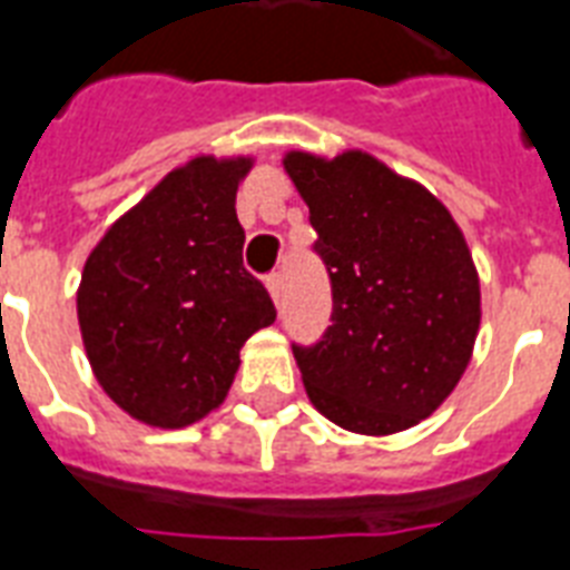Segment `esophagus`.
<instances>
[{
  "label": "esophagus",
  "mask_w": 570,
  "mask_h": 570,
  "mask_svg": "<svg viewBox=\"0 0 570 570\" xmlns=\"http://www.w3.org/2000/svg\"><path fill=\"white\" fill-rule=\"evenodd\" d=\"M266 289H269L272 301H281V293H284V277H281V272H272L269 277H266Z\"/></svg>",
  "instance_id": "obj_1"
}]
</instances>
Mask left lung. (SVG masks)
<instances>
[{
  "instance_id": "left-lung-1",
  "label": "left lung",
  "mask_w": 570,
  "mask_h": 570,
  "mask_svg": "<svg viewBox=\"0 0 570 570\" xmlns=\"http://www.w3.org/2000/svg\"><path fill=\"white\" fill-rule=\"evenodd\" d=\"M331 275V327L293 345L309 401L333 424L390 436L460 383L480 327V281L460 225L433 193L365 151H289Z\"/></svg>"
}]
</instances>
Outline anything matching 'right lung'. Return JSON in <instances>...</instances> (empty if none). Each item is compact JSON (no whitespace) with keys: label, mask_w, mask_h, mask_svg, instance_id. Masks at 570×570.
Returning a JSON list of instances; mask_svg holds the SVG:
<instances>
[{"label":"right lung","mask_w":570,"mask_h":570,"mask_svg":"<svg viewBox=\"0 0 570 570\" xmlns=\"http://www.w3.org/2000/svg\"><path fill=\"white\" fill-rule=\"evenodd\" d=\"M252 157H193L119 216L81 272L78 325L108 397L151 428H187L225 401L239 348L275 322L245 272L237 187Z\"/></svg>","instance_id":"1"}]
</instances>
